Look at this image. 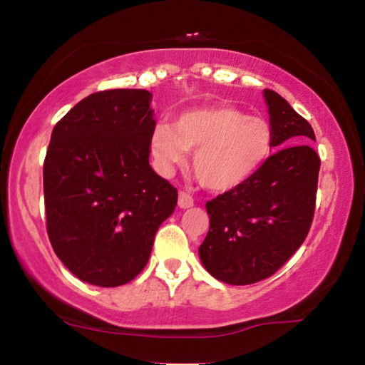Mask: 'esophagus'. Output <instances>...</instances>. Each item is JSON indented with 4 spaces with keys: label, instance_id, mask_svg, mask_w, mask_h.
Listing matches in <instances>:
<instances>
[{
    "label": "esophagus",
    "instance_id": "1",
    "mask_svg": "<svg viewBox=\"0 0 365 365\" xmlns=\"http://www.w3.org/2000/svg\"><path fill=\"white\" fill-rule=\"evenodd\" d=\"M178 207L180 208H190L193 207V198L185 192H180L178 195Z\"/></svg>",
    "mask_w": 365,
    "mask_h": 365
}]
</instances>
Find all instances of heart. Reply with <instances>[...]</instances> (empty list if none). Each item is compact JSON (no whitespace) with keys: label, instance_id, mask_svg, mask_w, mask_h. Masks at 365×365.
<instances>
[{"label":"heart","instance_id":"heart-1","mask_svg":"<svg viewBox=\"0 0 365 365\" xmlns=\"http://www.w3.org/2000/svg\"><path fill=\"white\" fill-rule=\"evenodd\" d=\"M274 148L267 120L235 106L210 105L185 111L170 125H158L150 150L162 170L182 163L185 150H195L192 170L208 190L230 192L259 172Z\"/></svg>","mask_w":365,"mask_h":365}]
</instances>
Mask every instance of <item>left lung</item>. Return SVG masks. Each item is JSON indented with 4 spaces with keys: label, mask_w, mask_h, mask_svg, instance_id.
<instances>
[{
    "label": "left lung",
    "mask_w": 365,
    "mask_h": 365,
    "mask_svg": "<svg viewBox=\"0 0 365 365\" xmlns=\"http://www.w3.org/2000/svg\"><path fill=\"white\" fill-rule=\"evenodd\" d=\"M274 147L239 188L207 202L210 228L198 249L208 274L230 285L274 275L304 244L315 212L320 158L312 126L279 93L264 90Z\"/></svg>",
    "instance_id": "obj_1"
}]
</instances>
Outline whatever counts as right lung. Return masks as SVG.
I'll list each match as a JSON object with an SVG mask.
<instances>
[{
    "label": "right lung",
    "mask_w": 365,
    "mask_h": 365,
    "mask_svg": "<svg viewBox=\"0 0 365 365\" xmlns=\"http://www.w3.org/2000/svg\"><path fill=\"white\" fill-rule=\"evenodd\" d=\"M152 93L105 90L53 128L43 163L46 232L68 270L98 287L133 280L178 192L150 167Z\"/></svg>",
    "instance_id": "1"
}]
</instances>
